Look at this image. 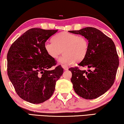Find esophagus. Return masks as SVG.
<instances>
[{"instance_id":"esophagus-1","label":"esophagus","mask_w":124,"mask_h":124,"mask_svg":"<svg viewBox=\"0 0 124 124\" xmlns=\"http://www.w3.org/2000/svg\"><path fill=\"white\" fill-rule=\"evenodd\" d=\"M62 68H63V69L65 70H68V66L67 65H64L62 66Z\"/></svg>"}]
</instances>
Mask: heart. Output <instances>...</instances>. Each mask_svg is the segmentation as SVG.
I'll return each mask as SVG.
<instances>
[{"label": "heart", "mask_w": 124, "mask_h": 124, "mask_svg": "<svg viewBox=\"0 0 124 124\" xmlns=\"http://www.w3.org/2000/svg\"><path fill=\"white\" fill-rule=\"evenodd\" d=\"M44 48L48 55L54 59L58 58L63 51L65 53L59 62L68 64L83 60L88 51L89 44L85 37L62 32L53 37V42H46Z\"/></svg>", "instance_id": "obj_1"}]
</instances>
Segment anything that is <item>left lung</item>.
<instances>
[{
  "mask_svg": "<svg viewBox=\"0 0 124 124\" xmlns=\"http://www.w3.org/2000/svg\"><path fill=\"white\" fill-rule=\"evenodd\" d=\"M81 35L88 40V51L78 65L88 71L70 68L71 82L75 93L87 100L94 99L106 92L114 83L119 60L114 42L103 32L94 27L69 31Z\"/></svg>",
  "mask_w": 124,
  "mask_h": 124,
  "instance_id": "left-lung-1",
  "label": "left lung"
}]
</instances>
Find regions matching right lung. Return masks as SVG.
Returning a JSON list of instances; mask_svg holds the SVG:
<instances>
[{"label":"right lung","instance_id":"right-lung-1","mask_svg":"<svg viewBox=\"0 0 124 124\" xmlns=\"http://www.w3.org/2000/svg\"><path fill=\"white\" fill-rule=\"evenodd\" d=\"M58 30L31 28L12 44L7 54V73L17 94L34 104L49 100L63 73L45 50L46 41Z\"/></svg>","mask_w":124,"mask_h":124}]
</instances>
